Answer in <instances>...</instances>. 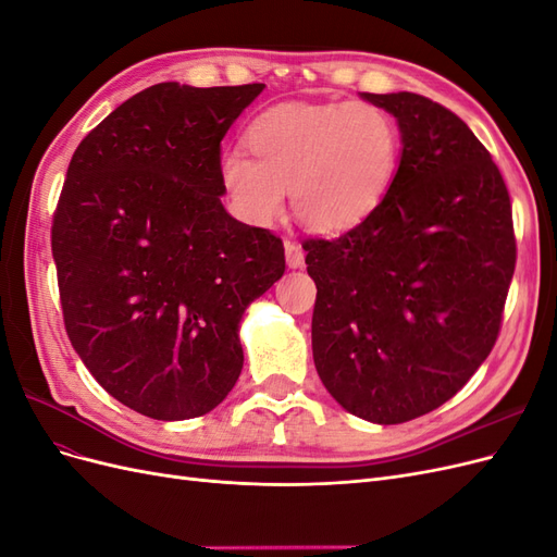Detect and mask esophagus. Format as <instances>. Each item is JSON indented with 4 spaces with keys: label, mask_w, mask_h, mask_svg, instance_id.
Masks as SVG:
<instances>
[{
    "label": "esophagus",
    "mask_w": 557,
    "mask_h": 557,
    "mask_svg": "<svg viewBox=\"0 0 557 557\" xmlns=\"http://www.w3.org/2000/svg\"><path fill=\"white\" fill-rule=\"evenodd\" d=\"M285 260H288V267L290 269H299L305 267V250H301V246L297 242H285Z\"/></svg>",
    "instance_id": "obj_1"
}]
</instances>
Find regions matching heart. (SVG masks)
<instances>
[{"label":"heart","instance_id":"heart-1","mask_svg":"<svg viewBox=\"0 0 557 557\" xmlns=\"http://www.w3.org/2000/svg\"><path fill=\"white\" fill-rule=\"evenodd\" d=\"M248 153L227 150L218 181L250 225L274 223L285 190L297 221L318 234L356 230L391 190L399 164L393 115L369 102H290L262 111L246 129Z\"/></svg>","mask_w":557,"mask_h":557}]
</instances>
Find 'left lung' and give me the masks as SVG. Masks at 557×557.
Listing matches in <instances>:
<instances>
[{
    "label": "left lung",
    "instance_id": "8db88e82",
    "mask_svg": "<svg viewBox=\"0 0 557 557\" xmlns=\"http://www.w3.org/2000/svg\"><path fill=\"white\" fill-rule=\"evenodd\" d=\"M401 158L383 205L339 239H307L315 372L379 425L442 407L491 356L516 269L511 199L465 121L416 92L372 95Z\"/></svg>",
    "mask_w": 557,
    "mask_h": 557
}]
</instances>
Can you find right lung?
<instances>
[{"instance_id":"1","label":"right lung","mask_w":557,"mask_h":557,"mask_svg":"<svg viewBox=\"0 0 557 557\" xmlns=\"http://www.w3.org/2000/svg\"><path fill=\"white\" fill-rule=\"evenodd\" d=\"M264 83L150 86L74 150L50 230L64 327L88 372L156 420L205 416L244 367L239 320L283 242L232 218L221 141Z\"/></svg>"}]
</instances>
